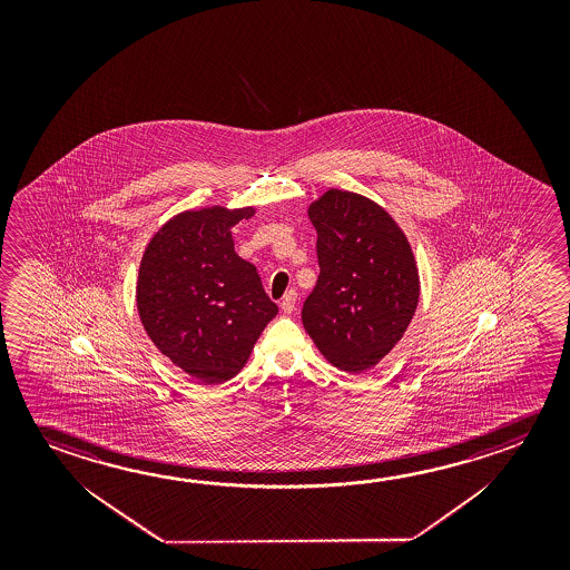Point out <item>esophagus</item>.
<instances>
[{
	"instance_id": "1",
	"label": "esophagus",
	"mask_w": 570,
	"mask_h": 570,
	"mask_svg": "<svg viewBox=\"0 0 570 570\" xmlns=\"http://www.w3.org/2000/svg\"><path fill=\"white\" fill-rule=\"evenodd\" d=\"M296 302H298V294L294 289L286 292L281 302V308L284 309V314H292L296 309Z\"/></svg>"
}]
</instances>
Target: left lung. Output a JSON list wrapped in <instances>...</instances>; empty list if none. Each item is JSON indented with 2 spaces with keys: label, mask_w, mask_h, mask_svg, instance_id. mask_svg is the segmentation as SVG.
<instances>
[{
  "label": "left lung",
  "mask_w": 570,
  "mask_h": 570,
  "mask_svg": "<svg viewBox=\"0 0 570 570\" xmlns=\"http://www.w3.org/2000/svg\"><path fill=\"white\" fill-rule=\"evenodd\" d=\"M320 276L302 322L327 362L362 374L402 340L420 299L410 243L374 200L330 188L308 208Z\"/></svg>",
  "instance_id": "1"
}]
</instances>
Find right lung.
<instances>
[{"label":"right lung","instance_id":"obj_1","mask_svg":"<svg viewBox=\"0 0 570 570\" xmlns=\"http://www.w3.org/2000/svg\"><path fill=\"white\" fill-rule=\"evenodd\" d=\"M253 215V206L180 213L140 261L142 326L173 364L206 385L238 374L278 314L254 264L234 253L233 226Z\"/></svg>","mask_w":570,"mask_h":570}]
</instances>
